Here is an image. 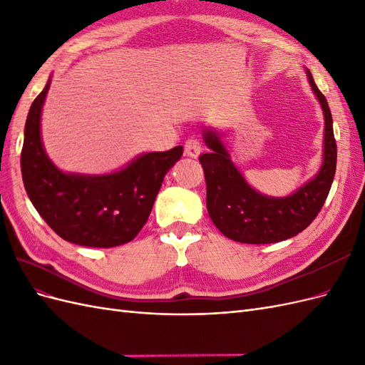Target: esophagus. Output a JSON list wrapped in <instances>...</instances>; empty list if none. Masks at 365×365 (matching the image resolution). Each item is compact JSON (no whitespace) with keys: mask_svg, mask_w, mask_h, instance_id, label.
<instances>
[{"mask_svg":"<svg viewBox=\"0 0 365 365\" xmlns=\"http://www.w3.org/2000/svg\"><path fill=\"white\" fill-rule=\"evenodd\" d=\"M201 149H202V143L197 137H190L184 145V150L189 157H197V155H200Z\"/></svg>","mask_w":365,"mask_h":365,"instance_id":"34e87169","label":"esophagus"}]
</instances>
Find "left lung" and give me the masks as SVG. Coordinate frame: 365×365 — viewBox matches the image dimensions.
Returning a JSON list of instances; mask_svg holds the SVG:
<instances>
[{
  "label": "left lung",
  "mask_w": 365,
  "mask_h": 365,
  "mask_svg": "<svg viewBox=\"0 0 365 365\" xmlns=\"http://www.w3.org/2000/svg\"><path fill=\"white\" fill-rule=\"evenodd\" d=\"M324 114L323 164L315 178L284 197L256 192L236 169L215 130H204L208 153L200 157L207 184V210L217 230L242 244H275L302 233L324 205L336 170V141L332 114L311 71H306Z\"/></svg>",
  "instance_id": "obj_1"
}]
</instances>
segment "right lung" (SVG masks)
Returning a JSON list of instances; mask_svg holds the SVG:
<instances>
[{"label":"right lung","mask_w":365,"mask_h":365,"mask_svg":"<svg viewBox=\"0 0 365 365\" xmlns=\"http://www.w3.org/2000/svg\"><path fill=\"white\" fill-rule=\"evenodd\" d=\"M50 81L33 101L21 150V172L41 217L63 240L93 248L118 247L148 222L165 173L182 146L143 153L125 169L106 175L63 173L47 157L41 140V113Z\"/></svg>","instance_id":"add662e5"}]
</instances>
